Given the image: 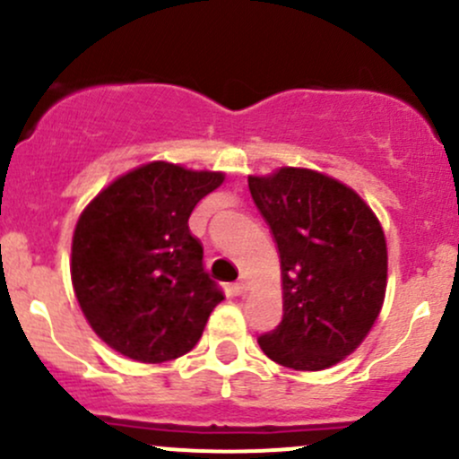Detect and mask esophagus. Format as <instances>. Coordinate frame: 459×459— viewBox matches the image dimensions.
Here are the masks:
<instances>
[{
  "instance_id": "1",
  "label": "esophagus",
  "mask_w": 459,
  "mask_h": 459,
  "mask_svg": "<svg viewBox=\"0 0 459 459\" xmlns=\"http://www.w3.org/2000/svg\"><path fill=\"white\" fill-rule=\"evenodd\" d=\"M233 290H235V294H238V296L246 294V290H248V279H246V274L239 276V281L233 285Z\"/></svg>"
}]
</instances>
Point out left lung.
<instances>
[{
    "label": "left lung",
    "mask_w": 459,
    "mask_h": 459,
    "mask_svg": "<svg viewBox=\"0 0 459 459\" xmlns=\"http://www.w3.org/2000/svg\"><path fill=\"white\" fill-rule=\"evenodd\" d=\"M248 187L283 279V320L256 342L285 368H329L364 342L384 305V229L355 191L314 169L250 176Z\"/></svg>",
    "instance_id": "obj_1"
}]
</instances>
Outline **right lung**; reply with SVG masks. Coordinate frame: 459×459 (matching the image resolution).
I'll list each match as a JSON object with an SVG mask.
<instances>
[{
  "instance_id": "1",
  "label": "right lung",
  "mask_w": 459,
  "mask_h": 459,
  "mask_svg": "<svg viewBox=\"0 0 459 459\" xmlns=\"http://www.w3.org/2000/svg\"><path fill=\"white\" fill-rule=\"evenodd\" d=\"M224 183L154 160L100 191L80 215L72 283L91 329L143 364L176 359L198 344L224 294L203 265L191 235L195 204Z\"/></svg>"
}]
</instances>
